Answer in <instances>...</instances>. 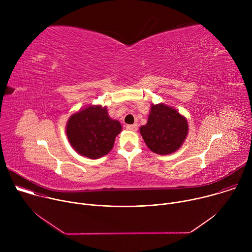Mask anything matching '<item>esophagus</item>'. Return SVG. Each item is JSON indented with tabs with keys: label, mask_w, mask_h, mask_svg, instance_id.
Returning <instances> with one entry per match:
<instances>
[{
	"label": "esophagus",
	"mask_w": 252,
	"mask_h": 252,
	"mask_svg": "<svg viewBox=\"0 0 252 252\" xmlns=\"http://www.w3.org/2000/svg\"><path fill=\"white\" fill-rule=\"evenodd\" d=\"M137 126L138 125L137 124H134V125H127L126 126V129L128 130H132V131H135L137 129Z\"/></svg>",
	"instance_id": "esophagus-1"
}]
</instances>
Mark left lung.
I'll list each match as a JSON object with an SVG mask.
<instances>
[{"instance_id": "8db88e82", "label": "left lung", "mask_w": 252, "mask_h": 252, "mask_svg": "<svg viewBox=\"0 0 252 252\" xmlns=\"http://www.w3.org/2000/svg\"><path fill=\"white\" fill-rule=\"evenodd\" d=\"M148 148L158 155H169L182 147L188 136L187 119L164 103L152 104L146 126L139 128Z\"/></svg>"}]
</instances>
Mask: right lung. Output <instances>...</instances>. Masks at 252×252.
Returning a JSON list of instances; mask_svg holds the SVG:
<instances>
[{"instance_id": "add662e5", "label": "right lung", "mask_w": 252, "mask_h": 252, "mask_svg": "<svg viewBox=\"0 0 252 252\" xmlns=\"http://www.w3.org/2000/svg\"><path fill=\"white\" fill-rule=\"evenodd\" d=\"M65 131L78 154L96 159L111 152L122 126L109 117L105 106L90 105L69 117Z\"/></svg>"}]
</instances>
